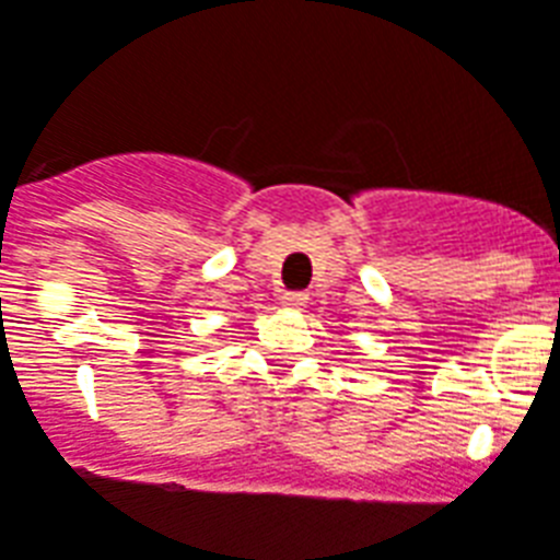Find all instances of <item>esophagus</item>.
Wrapping results in <instances>:
<instances>
[{
    "mask_svg": "<svg viewBox=\"0 0 560 560\" xmlns=\"http://www.w3.org/2000/svg\"><path fill=\"white\" fill-rule=\"evenodd\" d=\"M280 303H283L285 310H303V306L310 303V294H303V292H283V298H280Z\"/></svg>",
    "mask_w": 560,
    "mask_h": 560,
    "instance_id": "obj_1",
    "label": "esophagus"
}]
</instances>
